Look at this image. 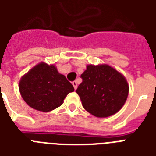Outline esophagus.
<instances>
[{"label": "esophagus", "instance_id": "1", "mask_svg": "<svg viewBox=\"0 0 156 156\" xmlns=\"http://www.w3.org/2000/svg\"><path fill=\"white\" fill-rule=\"evenodd\" d=\"M72 84H73V87H74V89H77V87H78V82L77 81H73V82H72Z\"/></svg>", "mask_w": 156, "mask_h": 156}]
</instances>
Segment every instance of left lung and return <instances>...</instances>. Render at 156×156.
<instances>
[{
	"label": "left lung",
	"mask_w": 156,
	"mask_h": 156,
	"mask_svg": "<svg viewBox=\"0 0 156 156\" xmlns=\"http://www.w3.org/2000/svg\"><path fill=\"white\" fill-rule=\"evenodd\" d=\"M76 92L83 108L97 117L112 116L126 103L129 86L121 73L108 65L87 66Z\"/></svg>",
	"instance_id": "left-lung-1"
}]
</instances>
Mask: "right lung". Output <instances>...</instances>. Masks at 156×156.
<instances>
[{
  "mask_svg": "<svg viewBox=\"0 0 156 156\" xmlns=\"http://www.w3.org/2000/svg\"><path fill=\"white\" fill-rule=\"evenodd\" d=\"M19 90L23 100L32 108L49 112L61 106L74 88L55 66L40 63L23 76Z\"/></svg>",
  "mask_w": 156,
  "mask_h": 156,
  "instance_id": "right-lung-1",
  "label": "right lung"
}]
</instances>
